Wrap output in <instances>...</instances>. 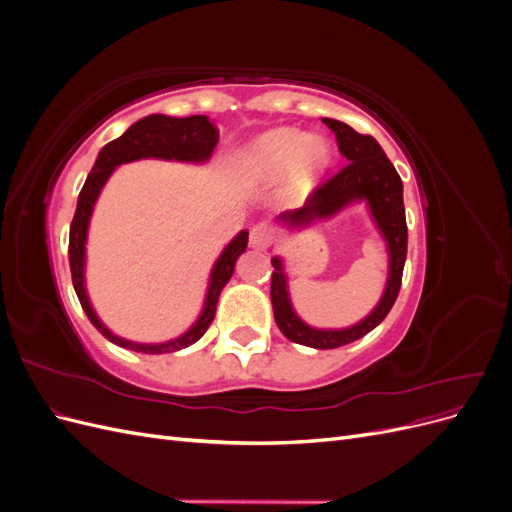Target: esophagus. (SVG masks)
<instances>
[{"instance_id":"esophagus-1","label":"esophagus","mask_w":512,"mask_h":512,"mask_svg":"<svg viewBox=\"0 0 512 512\" xmlns=\"http://www.w3.org/2000/svg\"><path fill=\"white\" fill-rule=\"evenodd\" d=\"M273 239H275V230L265 222L256 224L250 230V245L254 250H267V247L273 243Z\"/></svg>"}]
</instances>
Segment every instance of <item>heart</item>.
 Listing matches in <instances>:
<instances>
[{
  "label": "heart",
  "mask_w": 512,
  "mask_h": 512,
  "mask_svg": "<svg viewBox=\"0 0 512 512\" xmlns=\"http://www.w3.org/2000/svg\"><path fill=\"white\" fill-rule=\"evenodd\" d=\"M333 145L322 134H305L294 128H277L256 136L239 156L241 175L267 183L288 173L294 188L318 181L331 166Z\"/></svg>",
  "instance_id": "b5f03b06"
}]
</instances>
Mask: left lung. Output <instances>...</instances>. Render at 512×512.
<instances>
[{
  "label": "left lung",
  "instance_id": "obj_1",
  "mask_svg": "<svg viewBox=\"0 0 512 512\" xmlns=\"http://www.w3.org/2000/svg\"><path fill=\"white\" fill-rule=\"evenodd\" d=\"M322 121L335 134L337 147L348 164L331 181L320 185L301 209L284 211L277 215L275 222L288 230H305L320 220H331L333 215L350 205L365 203L371 222L376 224L386 243V254H389V275H386V286L378 305L363 320L344 329H316L301 320L290 301L284 258H271V265L275 267L271 275V303L277 327L294 344L316 350H331L352 344L369 331H374L386 314L391 312L406 265L408 226L404 209V183H401V177L397 175L391 160L384 156L376 138L359 134L344 121L329 117H324Z\"/></svg>",
  "mask_w": 512,
  "mask_h": 512
}]
</instances>
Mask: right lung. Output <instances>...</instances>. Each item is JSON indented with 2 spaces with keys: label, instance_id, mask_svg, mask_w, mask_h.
I'll use <instances>...</instances> for the list:
<instances>
[{
  "label": "right lung",
  "instance_id": "right-lung-1",
  "mask_svg": "<svg viewBox=\"0 0 512 512\" xmlns=\"http://www.w3.org/2000/svg\"><path fill=\"white\" fill-rule=\"evenodd\" d=\"M218 138H220V132L207 115H192V117L149 115V117H143L141 121L132 123V126L119 138H115V141L104 145L98 153L94 168H91V173L87 175V181L79 194V203H76L74 220L70 224V245H68L70 273H72L76 297H79L87 318L108 339V342H113L115 346L128 348L134 352H143V354H166V352H177L196 344L198 339L205 335L209 324L215 318V307H218L220 292L228 284L232 273H235V265L239 256L245 252L247 235H250V232L241 230L239 235L224 247L218 260L213 262L203 309H200L196 322L188 331L160 344L130 342L126 337L115 335L98 318L94 305L89 301L87 286H85L87 232H89L91 213H94V207L98 203V196L106 185V181L115 173V168L121 164L147 160V158L168 160V162L175 160L185 164H205L213 156Z\"/></svg>",
  "mask_w": 512,
  "mask_h": 512
}]
</instances>
